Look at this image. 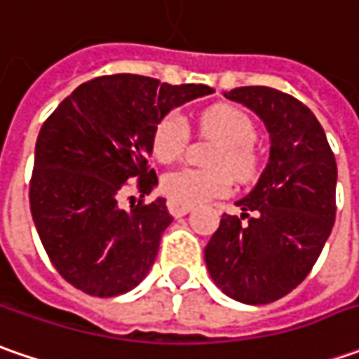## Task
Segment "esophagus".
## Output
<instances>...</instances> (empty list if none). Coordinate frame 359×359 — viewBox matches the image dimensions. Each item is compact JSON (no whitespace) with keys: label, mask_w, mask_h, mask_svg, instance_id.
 <instances>
[{"label":"esophagus","mask_w":359,"mask_h":359,"mask_svg":"<svg viewBox=\"0 0 359 359\" xmlns=\"http://www.w3.org/2000/svg\"><path fill=\"white\" fill-rule=\"evenodd\" d=\"M168 210H170V214L173 217H182V215H186L191 212V205L189 203H180V201L170 200L168 201Z\"/></svg>","instance_id":"1"}]
</instances>
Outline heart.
<instances>
[{
	"label": "heart",
	"mask_w": 359,
	"mask_h": 359,
	"mask_svg": "<svg viewBox=\"0 0 359 359\" xmlns=\"http://www.w3.org/2000/svg\"><path fill=\"white\" fill-rule=\"evenodd\" d=\"M200 130L222 142L210 159L217 168H182L168 173L161 182L168 198L189 205L226 196L231 187L230 171L240 182L252 180L257 172V156L252 147L255 123L248 111L231 104L210 105L201 111ZM187 142L189 128L186 118L172 111L156 126L151 149L161 163H172L184 156ZM219 165L224 168H219Z\"/></svg>",
	"instance_id": "heart-1"
}]
</instances>
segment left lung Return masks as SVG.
Returning a JSON list of instances; mask_svg holds the SVG:
<instances>
[{
  "instance_id": "8db88e82",
  "label": "left lung",
  "mask_w": 359,
  "mask_h": 359,
  "mask_svg": "<svg viewBox=\"0 0 359 359\" xmlns=\"http://www.w3.org/2000/svg\"><path fill=\"white\" fill-rule=\"evenodd\" d=\"M269 133V158L240 215H222L205 245L214 283L231 299L276 302L306 280L336 219V158L324 128L296 97L264 86L224 93Z\"/></svg>"
}]
</instances>
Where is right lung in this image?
Listing matches in <instances>:
<instances>
[{
  "label": "right lung",
  "instance_id": "right-lung-1",
  "mask_svg": "<svg viewBox=\"0 0 359 359\" xmlns=\"http://www.w3.org/2000/svg\"><path fill=\"white\" fill-rule=\"evenodd\" d=\"M214 93L145 76L95 77L46 119L35 144L29 208L39 240L63 280L97 297L133 290L151 269L173 222L163 198L119 205L126 182L140 198L158 186L151 137L173 107Z\"/></svg>",
  "mask_w": 359,
  "mask_h": 359
}]
</instances>
